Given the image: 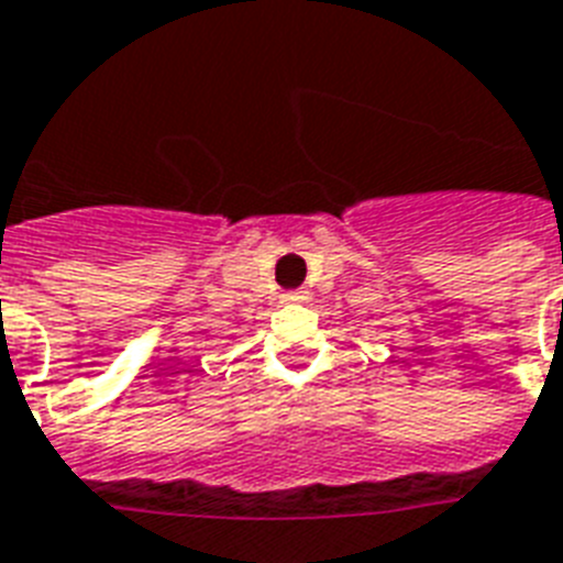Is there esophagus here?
I'll return each instance as SVG.
<instances>
[{
    "label": "esophagus",
    "mask_w": 563,
    "mask_h": 563,
    "mask_svg": "<svg viewBox=\"0 0 563 563\" xmlns=\"http://www.w3.org/2000/svg\"><path fill=\"white\" fill-rule=\"evenodd\" d=\"M280 300H283V303H306V300H309V291H306V289L286 291V295H283Z\"/></svg>",
    "instance_id": "1"
}]
</instances>
